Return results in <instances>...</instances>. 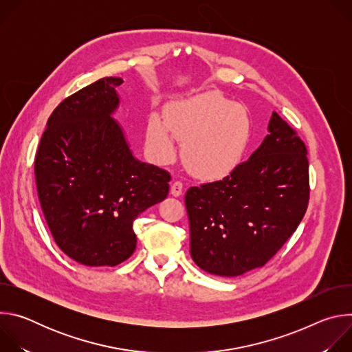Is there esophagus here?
Returning <instances> with one entry per match:
<instances>
[{
	"instance_id": "obj_1",
	"label": "esophagus",
	"mask_w": 352,
	"mask_h": 352,
	"mask_svg": "<svg viewBox=\"0 0 352 352\" xmlns=\"http://www.w3.org/2000/svg\"><path fill=\"white\" fill-rule=\"evenodd\" d=\"M182 190H184V185L181 181H175L173 185H171V195L178 197L182 195Z\"/></svg>"
}]
</instances>
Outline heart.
<instances>
[{
	"label": "heart",
	"mask_w": 352,
	"mask_h": 352,
	"mask_svg": "<svg viewBox=\"0 0 352 352\" xmlns=\"http://www.w3.org/2000/svg\"><path fill=\"white\" fill-rule=\"evenodd\" d=\"M148 117L146 143L157 162L175 155L174 136L182 143V159L195 175L219 179L230 175L242 162L252 124L243 107L214 91L175 100Z\"/></svg>",
	"instance_id": "b5f03b06"
}]
</instances>
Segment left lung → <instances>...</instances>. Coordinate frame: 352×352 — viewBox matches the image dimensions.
Wrapping results in <instances>:
<instances>
[{"instance_id": "left-lung-1", "label": "left lung", "mask_w": 352, "mask_h": 352, "mask_svg": "<svg viewBox=\"0 0 352 352\" xmlns=\"http://www.w3.org/2000/svg\"><path fill=\"white\" fill-rule=\"evenodd\" d=\"M261 146L221 181L185 195L190 256L208 273L236 277L265 266L308 208L305 143L273 113Z\"/></svg>"}]
</instances>
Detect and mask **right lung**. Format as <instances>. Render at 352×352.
Masks as SVG:
<instances>
[{
  "label": "right lung",
  "instance_id": "1",
  "mask_svg": "<svg viewBox=\"0 0 352 352\" xmlns=\"http://www.w3.org/2000/svg\"><path fill=\"white\" fill-rule=\"evenodd\" d=\"M121 78L67 97L47 121L34 160L41 210L56 243L85 266H117L136 248L135 219L168 195L170 174L142 163L113 118Z\"/></svg>",
  "mask_w": 352,
  "mask_h": 352
}]
</instances>
